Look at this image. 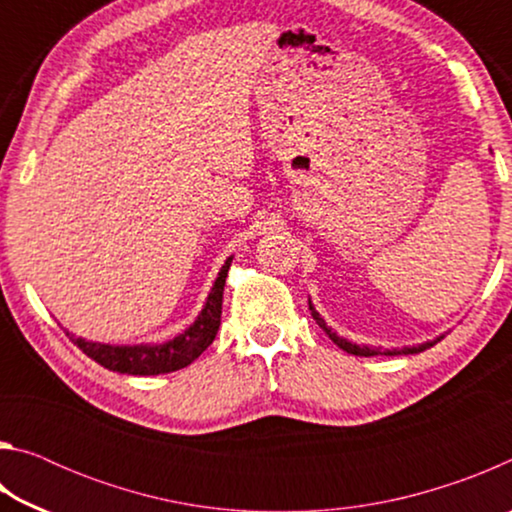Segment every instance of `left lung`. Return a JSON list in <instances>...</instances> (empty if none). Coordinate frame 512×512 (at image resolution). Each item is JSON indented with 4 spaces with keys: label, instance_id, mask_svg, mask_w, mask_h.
<instances>
[{
    "label": "left lung",
    "instance_id": "1",
    "mask_svg": "<svg viewBox=\"0 0 512 512\" xmlns=\"http://www.w3.org/2000/svg\"><path fill=\"white\" fill-rule=\"evenodd\" d=\"M309 309H311V316H314V320L318 323V327H323L325 332L329 334V339H332L336 345H339L341 350H345V352H350V354H357V357H375V354H386V357H395V354H418V352H424L427 348H431V345H436L438 341H433V343H424V345H418V348H404V350H384L381 352L379 348H368V345H363V348H359V345H354V343H350V341H345V339H341V336H336L332 329H329L327 325H325V320L318 316V311L311 307V302H309Z\"/></svg>",
    "mask_w": 512,
    "mask_h": 512
}]
</instances>
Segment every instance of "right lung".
Here are the masks:
<instances>
[{
  "label": "right lung",
  "instance_id": "add662e5",
  "mask_svg": "<svg viewBox=\"0 0 512 512\" xmlns=\"http://www.w3.org/2000/svg\"><path fill=\"white\" fill-rule=\"evenodd\" d=\"M230 262L232 257L225 259L221 273L216 277L205 307L194 320V325L185 329L173 341L162 345H101L85 339H74L69 332L67 336L74 341V345H79L83 354L97 361L99 366L112 372H121V375H164V372L185 368L194 359L201 357L203 350L210 348L216 339V332H219L223 287L230 271Z\"/></svg>",
  "mask_w": 512,
  "mask_h": 512
}]
</instances>
